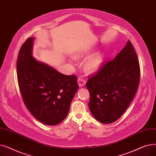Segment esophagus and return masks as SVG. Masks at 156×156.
<instances>
[{
  "instance_id": "1",
  "label": "esophagus",
  "mask_w": 156,
  "mask_h": 156,
  "mask_svg": "<svg viewBox=\"0 0 156 156\" xmlns=\"http://www.w3.org/2000/svg\"><path fill=\"white\" fill-rule=\"evenodd\" d=\"M78 85L80 87H83L86 83V81L81 78H79L78 79Z\"/></svg>"
}]
</instances>
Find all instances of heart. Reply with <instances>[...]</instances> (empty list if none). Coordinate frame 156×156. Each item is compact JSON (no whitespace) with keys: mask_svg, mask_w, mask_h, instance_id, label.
Listing matches in <instances>:
<instances>
[{"mask_svg":"<svg viewBox=\"0 0 156 156\" xmlns=\"http://www.w3.org/2000/svg\"><path fill=\"white\" fill-rule=\"evenodd\" d=\"M103 57L100 53L95 54L86 61L85 69L88 73H93L99 68L102 62Z\"/></svg>","mask_w":156,"mask_h":156,"instance_id":"obj_1","label":"heart"}]
</instances>
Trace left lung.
<instances>
[{
  "mask_svg": "<svg viewBox=\"0 0 156 156\" xmlns=\"http://www.w3.org/2000/svg\"><path fill=\"white\" fill-rule=\"evenodd\" d=\"M140 80V64L129 40L114 59L88 76V106L94 117L105 124L118 119L133 99Z\"/></svg>",
  "mask_w": 156,
  "mask_h": 156,
  "instance_id": "8db88e82",
  "label": "left lung"
}]
</instances>
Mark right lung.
<instances>
[{
  "mask_svg": "<svg viewBox=\"0 0 156 156\" xmlns=\"http://www.w3.org/2000/svg\"><path fill=\"white\" fill-rule=\"evenodd\" d=\"M34 38H28L18 53L16 71L23 101L37 120L47 125L67 116L78 89L77 76L65 75L32 56Z\"/></svg>",
  "mask_w": 156,
  "mask_h": 156,
  "instance_id": "obj_1",
  "label": "right lung"
}]
</instances>
